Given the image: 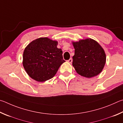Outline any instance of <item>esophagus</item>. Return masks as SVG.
I'll use <instances>...</instances> for the list:
<instances>
[{
	"label": "esophagus",
	"instance_id": "obj_1",
	"mask_svg": "<svg viewBox=\"0 0 123 123\" xmlns=\"http://www.w3.org/2000/svg\"><path fill=\"white\" fill-rule=\"evenodd\" d=\"M68 63H71L72 62V58H70V59H68Z\"/></svg>",
	"mask_w": 123,
	"mask_h": 123
}]
</instances>
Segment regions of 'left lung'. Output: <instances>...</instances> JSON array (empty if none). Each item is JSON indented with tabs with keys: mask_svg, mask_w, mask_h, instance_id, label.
<instances>
[{
	"mask_svg": "<svg viewBox=\"0 0 123 123\" xmlns=\"http://www.w3.org/2000/svg\"><path fill=\"white\" fill-rule=\"evenodd\" d=\"M72 44L75 49L72 65L76 72L89 78L99 74L106 63V55L102 47L90 38Z\"/></svg>",
	"mask_w": 123,
	"mask_h": 123,
	"instance_id": "obj_1",
	"label": "left lung"
}]
</instances>
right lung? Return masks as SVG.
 I'll list each match as a JSON object with an SVG mask.
<instances>
[{
	"mask_svg": "<svg viewBox=\"0 0 123 123\" xmlns=\"http://www.w3.org/2000/svg\"><path fill=\"white\" fill-rule=\"evenodd\" d=\"M58 42L48 38H39L26 47L23 53V65L28 75L39 82L55 76L65 61L63 51L57 48Z\"/></svg>",
	"mask_w": 123,
	"mask_h": 123,
	"instance_id": "add662e5",
	"label": "right lung"
}]
</instances>
